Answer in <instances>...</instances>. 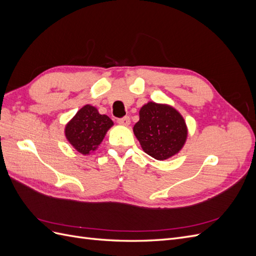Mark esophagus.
Listing matches in <instances>:
<instances>
[{"mask_svg": "<svg viewBox=\"0 0 256 256\" xmlns=\"http://www.w3.org/2000/svg\"><path fill=\"white\" fill-rule=\"evenodd\" d=\"M118 122L120 124V125H122V126H128L130 124V118L129 116H124V118H118Z\"/></svg>", "mask_w": 256, "mask_h": 256, "instance_id": "34e87169", "label": "esophagus"}]
</instances>
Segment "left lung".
<instances>
[{
	"mask_svg": "<svg viewBox=\"0 0 256 256\" xmlns=\"http://www.w3.org/2000/svg\"><path fill=\"white\" fill-rule=\"evenodd\" d=\"M134 132L143 150L157 160H164L180 150L187 138L182 116L168 106L148 102L140 110Z\"/></svg>",
	"mask_w": 256,
	"mask_h": 256,
	"instance_id": "8db88e82",
	"label": "left lung"
}]
</instances>
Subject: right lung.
Segmentation results:
<instances>
[{"instance_id":"add662e5","label":"right lung","mask_w":256,"mask_h":256,"mask_svg":"<svg viewBox=\"0 0 256 256\" xmlns=\"http://www.w3.org/2000/svg\"><path fill=\"white\" fill-rule=\"evenodd\" d=\"M112 125L113 122L109 116L99 114L96 108L86 104L67 124L65 134L76 150L88 154L102 143Z\"/></svg>"}]
</instances>
